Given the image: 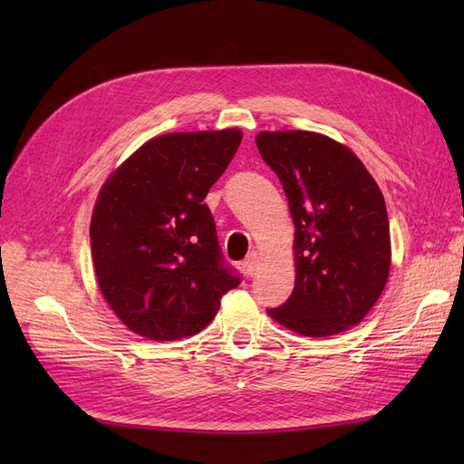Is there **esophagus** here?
Segmentation results:
<instances>
[{"label": "esophagus", "instance_id": "1", "mask_svg": "<svg viewBox=\"0 0 464 464\" xmlns=\"http://www.w3.org/2000/svg\"><path fill=\"white\" fill-rule=\"evenodd\" d=\"M244 265V271L247 276H254L257 271V256L256 254H249L247 259L242 263Z\"/></svg>", "mask_w": 464, "mask_h": 464}]
</instances>
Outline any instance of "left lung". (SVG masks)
Returning a JSON list of instances; mask_svg holds the SVG:
<instances>
[{
    "label": "left lung",
    "mask_w": 464,
    "mask_h": 464,
    "mask_svg": "<svg viewBox=\"0 0 464 464\" xmlns=\"http://www.w3.org/2000/svg\"><path fill=\"white\" fill-rule=\"evenodd\" d=\"M256 143L285 188L296 227V285L266 314L304 336L358 325L389 276L382 189L353 150L321 133L261 131Z\"/></svg>",
    "instance_id": "obj_1"
}]
</instances>
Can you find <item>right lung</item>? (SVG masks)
<instances>
[{
  "label": "right lung",
  "mask_w": 464,
  "mask_h": 464,
  "mask_svg": "<svg viewBox=\"0 0 464 464\" xmlns=\"http://www.w3.org/2000/svg\"><path fill=\"white\" fill-rule=\"evenodd\" d=\"M240 143V130L154 137L98 195L91 220L98 285L123 325L145 339L199 333L242 283L203 203Z\"/></svg>",
  "instance_id": "obj_1"
}]
</instances>
